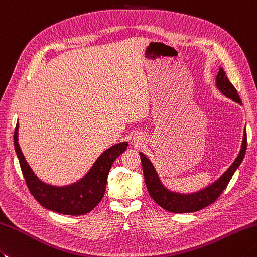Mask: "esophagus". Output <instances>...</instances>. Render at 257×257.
Masks as SVG:
<instances>
[{
	"instance_id": "34e87169",
	"label": "esophagus",
	"mask_w": 257,
	"mask_h": 257,
	"mask_svg": "<svg viewBox=\"0 0 257 257\" xmlns=\"http://www.w3.org/2000/svg\"><path fill=\"white\" fill-rule=\"evenodd\" d=\"M135 143H138V144H139V140H137V139H135Z\"/></svg>"
}]
</instances>
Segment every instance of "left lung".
<instances>
[{
  "label": "left lung",
  "instance_id": "1",
  "mask_svg": "<svg viewBox=\"0 0 257 257\" xmlns=\"http://www.w3.org/2000/svg\"><path fill=\"white\" fill-rule=\"evenodd\" d=\"M216 87L226 98L242 104L237 91H236L234 85L230 83L228 78L226 77L223 68H219V71L216 75ZM246 147H247V137H246V129H244L242 146H240V150L234 163L215 182L192 193L175 192V190L164 185L152 160L144 153L140 152L139 155L140 159H142L144 177L150 197L160 207L172 213H193L207 207L208 205L213 204L219 197V195L223 193L226 186L228 185L234 173L242 164L246 153Z\"/></svg>",
  "mask_w": 257,
  "mask_h": 257
}]
</instances>
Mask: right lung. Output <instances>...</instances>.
<instances>
[{"mask_svg": "<svg viewBox=\"0 0 257 257\" xmlns=\"http://www.w3.org/2000/svg\"><path fill=\"white\" fill-rule=\"evenodd\" d=\"M18 135L19 122L14 132V148L30 193L44 208L63 215H84L101 202L109 170L114 160L128 147L127 142L111 146L99 156L82 178L69 185L54 186L42 182L34 174L20 148Z\"/></svg>", "mask_w": 257, "mask_h": 257, "instance_id": "right-lung-1", "label": "right lung"}]
</instances>
